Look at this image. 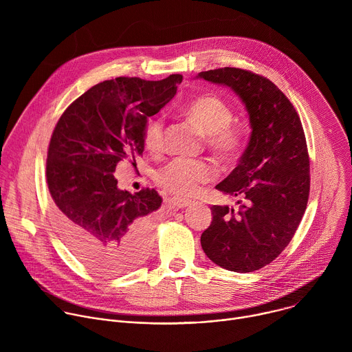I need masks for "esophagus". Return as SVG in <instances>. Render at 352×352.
Masks as SVG:
<instances>
[{
  "mask_svg": "<svg viewBox=\"0 0 352 352\" xmlns=\"http://www.w3.org/2000/svg\"><path fill=\"white\" fill-rule=\"evenodd\" d=\"M192 202L188 199H181V197H173L170 199V205L175 209H184V208H188Z\"/></svg>",
  "mask_w": 352,
  "mask_h": 352,
  "instance_id": "esophagus-1",
  "label": "esophagus"
}]
</instances>
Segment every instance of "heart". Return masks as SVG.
Segmentation results:
<instances>
[{"mask_svg":"<svg viewBox=\"0 0 352 352\" xmlns=\"http://www.w3.org/2000/svg\"><path fill=\"white\" fill-rule=\"evenodd\" d=\"M184 116L195 122L206 136L212 152L224 162L234 160L242 148L243 133L232 125L231 107L217 96L197 97L184 110ZM164 122L162 118L150 120L143 131L144 147L157 153L163 147ZM216 177V168L206 163L188 159H174L156 173V182L170 193L178 196L193 195L199 186Z\"/></svg>","mask_w":352,"mask_h":352,"instance_id":"heart-1","label":"heart"}]
</instances>
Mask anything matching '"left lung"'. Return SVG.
Wrapping results in <instances>:
<instances>
[{"instance_id": "left-lung-1", "label": "left lung", "mask_w": 352, "mask_h": 352, "mask_svg": "<svg viewBox=\"0 0 352 352\" xmlns=\"http://www.w3.org/2000/svg\"><path fill=\"white\" fill-rule=\"evenodd\" d=\"M196 78L230 87L241 98L250 125L236 167L216 185L239 197V208L212 206L213 220L200 243L217 266L255 272L285 249L308 205L309 156L302 124L285 94L261 75L226 67Z\"/></svg>"}]
</instances>
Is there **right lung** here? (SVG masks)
<instances>
[{
    "label": "right lung",
    "instance_id": "1",
    "mask_svg": "<svg viewBox=\"0 0 352 352\" xmlns=\"http://www.w3.org/2000/svg\"><path fill=\"white\" fill-rule=\"evenodd\" d=\"M181 75L163 80H104L64 111L50 140L47 184L56 227L72 254L109 277L136 267L150 248L162 206L155 189L122 190L114 178L122 159L143 153V131L177 93Z\"/></svg>",
    "mask_w": 352,
    "mask_h": 352
}]
</instances>
